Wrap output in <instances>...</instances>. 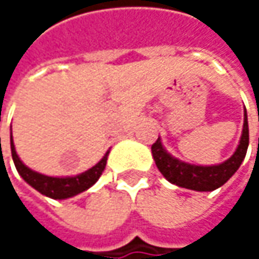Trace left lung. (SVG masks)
I'll return each instance as SVG.
<instances>
[{"label":"left lung","instance_id":"1","mask_svg":"<svg viewBox=\"0 0 259 259\" xmlns=\"http://www.w3.org/2000/svg\"><path fill=\"white\" fill-rule=\"evenodd\" d=\"M247 145H249V126H247V114L244 109V121H243V132H241L240 142L233 156L222 163L204 166V165H193V163L183 162L165 150L160 138H157V141L151 145V153L157 169L169 183L196 192H211L224 186L237 172L241 162L244 160Z\"/></svg>","mask_w":259,"mask_h":259}]
</instances>
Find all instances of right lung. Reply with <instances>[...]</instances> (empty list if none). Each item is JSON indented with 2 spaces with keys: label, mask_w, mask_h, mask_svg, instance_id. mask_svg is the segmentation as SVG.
<instances>
[{
  "label": "right lung",
  "mask_w": 259,
  "mask_h": 259,
  "mask_svg": "<svg viewBox=\"0 0 259 259\" xmlns=\"http://www.w3.org/2000/svg\"><path fill=\"white\" fill-rule=\"evenodd\" d=\"M10 147H12V157H13V162H15V166H16L19 176L37 192H40L41 195L49 196L52 199H67V198H72L78 193L85 192L87 189H90L102 176V172L106 166L108 154H109V151H106V154L100 159V162H97L93 168H90L88 171H85L82 174L72 176V177H49V176L35 172L31 168H28L26 165H24V162L19 159V156L15 150L13 138H10Z\"/></svg>",
  "instance_id": "1"
}]
</instances>
